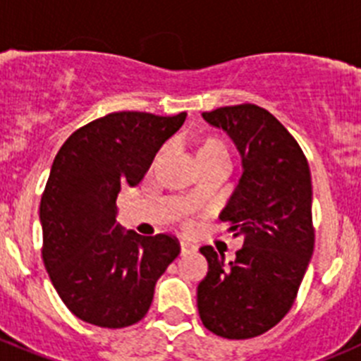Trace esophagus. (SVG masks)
<instances>
[{"instance_id": "esophagus-1", "label": "esophagus", "mask_w": 361, "mask_h": 361, "mask_svg": "<svg viewBox=\"0 0 361 361\" xmlns=\"http://www.w3.org/2000/svg\"><path fill=\"white\" fill-rule=\"evenodd\" d=\"M180 251H181V255H190V252L196 251V245L188 244V242H181Z\"/></svg>"}]
</instances>
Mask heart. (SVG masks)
Listing matches in <instances>:
<instances>
[{
  "label": "heart",
  "instance_id": "obj_1",
  "mask_svg": "<svg viewBox=\"0 0 361 361\" xmlns=\"http://www.w3.org/2000/svg\"><path fill=\"white\" fill-rule=\"evenodd\" d=\"M197 161L201 167H212V165H222L230 167V147L224 140L217 137H207L197 144ZM194 197H200V192H194Z\"/></svg>",
  "mask_w": 361,
  "mask_h": 361
}]
</instances>
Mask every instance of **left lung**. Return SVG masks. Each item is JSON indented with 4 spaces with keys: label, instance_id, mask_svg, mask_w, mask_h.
<instances>
[{
    "label": "left lung",
    "instance_id": "left-lung-1",
    "mask_svg": "<svg viewBox=\"0 0 361 361\" xmlns=\"http://www.w3.org/2000/svg\"><path fill=\"white\" fill-rule=\"evenodd\" d=\"M242 158V176L221 221L244 238L233 262L203 245L208 272L197 285L204 328L224 338H252L294 305L313 255L312 176L295 139L272 114L245 103L204 112Z\"/></svg>",
    "mask_w": 361,
    "mask_h": 361
}]
</instances>
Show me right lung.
<instances>
[{
	"label": "right lung",
	"instance_id": "obj_1",
	"mask_svg": "<svg viewBox=\"0 0 361 361\" xmlns=\"http://www.w3.org/2000/svg\"><path fill=\"white\" fill-rule=\"evenodd\" d=\"M185 117L109 114L74 131L56 153L40 200L42 260L63 305L89 324L139 322L180 255L174 237L126 231L116 215L121 188L142 181Z\"/></svg>",
	"mask_w": 361,
	"mask_h": 361
}]
</instances>
